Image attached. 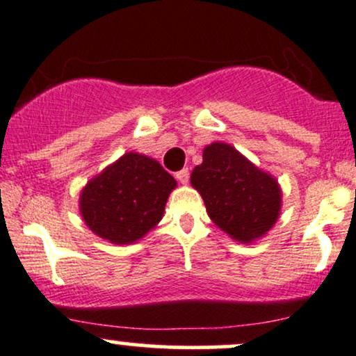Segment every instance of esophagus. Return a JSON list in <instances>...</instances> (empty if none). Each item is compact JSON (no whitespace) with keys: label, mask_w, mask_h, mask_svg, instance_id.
Listing matches in <instances>:
<instances>
[{"label":"esophagus","mask_w":356,"mask_h":356,"mask_svg":"<svg viewBox=\"0 0 356 356\" xmlns=\"http://www.w3.org/2000/svg\"><path fill=\"white\" fill-rule=\"evenodd\" d=\"M177 179L181 183V185H186V183L190 181V171H188V168L179 170L177 173Z\"/></svg>","instance_id":"34e87169"}]
</instances>
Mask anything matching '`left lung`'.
<instances>
[{"mask_svg": "<svg viewBox=\"0 0 356 356\" xmlns=\"http://www.w3.org/2000/svg\"><path fill=\"white\" fill-rule=\"evenodd\" d=\"M191 185L203 196L216 227L241 243H250L273 227L282 207L277 179L258 170L227 143H213L191 173Z\"/></svg>", "mask_w": 356, "mask_h": 356, "instance_id": "1", "label": "left lung"}]
</instances>
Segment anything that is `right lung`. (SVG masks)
<instances>
[{"instance_id":"right-lung-1","label":"right lung","mask_w":356,"mask_h":356,"mask_svg":"<svg viewBox=\"0 0 356 356\" xmlns=\"http://www.w3.org/2000/svg\"><path fill=\"white\" fill-rule=\"evenodd\" d=\"M175 186V178L160 163L127 153L88 183L79 210L91 232L115 245H128L161 220Z\"/></svg>"}]
</instances>
